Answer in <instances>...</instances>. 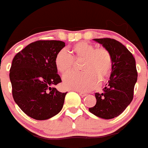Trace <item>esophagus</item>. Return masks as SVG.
<instances>
[{
    "label": "esophagus",
    "mask_w": 148,
    "mask_h": 148,
    "mask_svg": "<svg viewBox=\"0 0 148 148\" xmlns=\"http://www.w3.org/2000/svg\"><path fill=\"white\" fill-rule=\"evenodd\" d=\"M78 94L81 95V96H82V97H84V96H86L87 95V94L85 93V92H80V91H78Z\"/></svg>",
    "instance_id": "obj_1"
}]
</instances>
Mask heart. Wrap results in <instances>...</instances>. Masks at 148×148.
<instances>
[{"label":"heart","mask_w":148,"mask_h":148,"mask_svg":"<svg viewBox=\"0 0 148 148\" xmlns=\"http://www.w3.org/2000/svg\"><path fill=\"white\" fill-rule=\"evenodd\" d=\"M71 56L65 49L58 52L55 58V66L61 75H67L73 70L74 61L82 60V73H72L64 78L66 88L78 91H89L97 87L112 71L113 61L110 53L104 47L95 48L86 41L75 44L70 49Z\"/></svg>","instance_id":"b5f03b06"}]
</instances>
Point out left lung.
Here are the masks:
<instances>
[{
    "label": "left lung",
    "instance_id": "8db88e82",
    "mask_svg": "<svg viewBox=\"0 0 148 148\" xmlns=\"http://www.w3.org/2000/svg\"><path fill=\"white\" fill-rule=\"evenodd\" d=\"M109 51L113 61L110 80L102 93H95L96 104L89 111L104 119L119 116L133 99L134 87L138 73L135 58L125 46L112 38H95Z\"/></svg>",
    "mask_w": 148,
    "mask_h": 148
}]
</instances>
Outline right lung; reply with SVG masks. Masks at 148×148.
<instances>
[{
	"label": "right lung",
	"mask_w": 148,
	"mask_h": 148,
	"mask_svg": "<svg viewBox=\"0 0 148 148\" xmlns=\"http://www.w3.org/2000/svg\"><path fill=\"white\" fill-rule=\"evenodd\" d=\"M64 47L61 40H37L13 58L10 71L13 99L34 119H48L62 109L67 92H59L53 86L61 82L55 58Z\"/></svg>",
	"instance_id": "1"
}]
</instances>
